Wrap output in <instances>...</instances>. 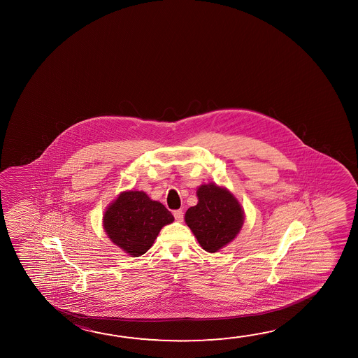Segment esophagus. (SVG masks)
<instances>
[{
    "label": "esophagus",
    "mask_w": 358,
    "mask_h": 358,
    "mask_svg": "<svg viewBox=\"0 0 358 358\" xmlns=\"http://www.w3.org/2000/svg\"><path fill=\"white\" fill-rule=\"evenodd\" d=\"M173 216H175L176 221H178V222H182V221H183V211H182V210H176V211H173Z\"/></svg>",
    "instance_id": "34e87169"
}]
</instances>
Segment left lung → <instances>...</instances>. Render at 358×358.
<instances>
[{
	"label": "left lung",
	"mask_w": 358,
	"mask_h": 358,
	"mask_svg": "<svg viewBox=\"0 0 358 358\" xmlns=\"http://www.w3.org/2000/svg\"><path fill=\"white\" fill-rule=\"evenodd\" d=\"M197 197L199 203L188 208L185 221L205 251L217 252L240 232L243 211L226 188L215 183L202 185L197 189Z\"/></svg>",
	"instance_id": "1"
}]
</instances>
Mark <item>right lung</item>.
<instances>
[{"mask_svg":"<svg viewBox=\"0 0 358 358\" xmlns=\"http://www.w3.org/2000/svg\"><path fill=\"white\" fill-rule=\"evenodd\" d=\"M173 220L162 203L150 199L142 191H129L108 206L103 227L115 245L138 257L151 248L161 229Z\"/></svg>","mask_w":358,"mask_h":358,"instance_id":"1","label":"right lung"}]
</instances>
